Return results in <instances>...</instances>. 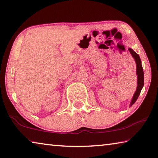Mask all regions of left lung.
<instances>
[{
  "label": "left lung",
  "mask_w": 158,
  "mask_h": 158,
  "mask_svg": "<svg viewBox=\"0 0 158 158\" xmlns=\"http://www.w3.org/2000/svg\"><path fill=\"white\" fill-rule=\"evenodd\" d=\"M129 51L130 52V53L131 54V56H133V57L136 61V74L138 76V86H137V89L136 91L135 92V94L133 96V98L131 100V102L130 104V106H131L136 101V100L139 98L140 93L141 91V89L143 88L144 85V75H143V67L141 65V60L140 59L139 56L138 55L136 52H135L131 48H129Z\"/></svg>",
  "instance_id": "obj_1"
}]
</instances>
